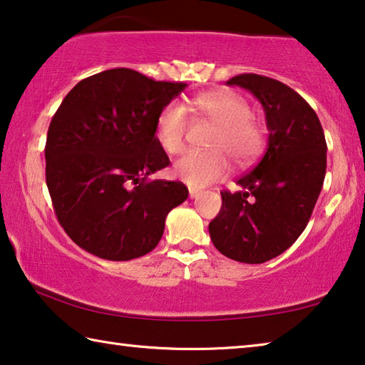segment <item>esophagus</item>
Wrapping results in <instances>:
<instances>
[{
  "label": "esophagus",
  "mask_w": 365,
  "mask_h": 365,
  "mask_svg": "<svg viewBox=\"0 0 365 365\" xmlns=\"http://www.w3.org/2000/svg\"><path fill=\"white\" fill-rule=\"evenodd\" d=\"M188 193H190V197H191V200H193V197H196V196H197V190H195V188H190V190H188Z\"/></svg>",
  "instance_id": "1"
}]
</instances>
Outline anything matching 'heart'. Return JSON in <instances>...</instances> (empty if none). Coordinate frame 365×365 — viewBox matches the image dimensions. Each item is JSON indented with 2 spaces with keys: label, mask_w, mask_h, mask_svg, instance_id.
Here are the masks:
<instances>
[{
  "label": "heart",
  "mask_w": 365,
  "mask_h": 365,
  "mask_svg": "<svg viewBox=\"0 0 365 365\" xmlns=\"http://www.w3.org/2000/svg\"><path fill=\"white\" fill-rule=\"evenodd\" d=\"M191 108L201 117L217 125L211 151H188L177 160L174 172L191 187H206L227 174V151L238 164H246L261 153L264 127L251 115L250 103L235 91H205L191 98ZM190 117L178 101H170L160 109L156 119V140L168 154L183 151Z\"/></svg>",
  "instance_id": "heart-1"
}]
</instances>
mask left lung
Masks as SVG:
<instances>
[{
    "label": "left lung",
    "instance_id": "left-lung-1",
    "mask_svg": "<svg viewBox=\"0 0 365 365\" xmlns=\"http://www.w3.org/2000/svg\"><path fill=\"white\" fill-rule=\"evenodd\" d=\"M227 85L261 101L269 141L262 159L238 178L242 190L220 191L209 235L224 256L262 264L287 251L311 219L325 178L327 143L316 110L288 85L257 73H240Z\"/></svg>",
    "mask_w": 365,
    "mask_h": 365
}]
</instances>
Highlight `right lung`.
<instances>
[{"instance_id":"right-lung-1","label":"right lung","mask_w":365,"mask_h":365,"mask_svg":"<svg viewBox=\"0 0 365 365\" xmlns=\"http://www.w3.org/2000/svg\"><path fill=\"white\" fill-rule=\"evenodd\" d=\"M185 86L119 67L80 80L61 103L48 128L46 185L82 250L108 261L145 256L188 197L182 182L148 178L170 164L156 119Z\"/></svg>"}]
</instances>
